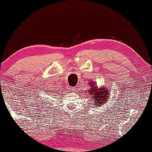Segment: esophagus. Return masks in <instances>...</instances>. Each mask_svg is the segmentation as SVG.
Here are the masks:
<instances>
[{"mask_svg": "<svg viewBox=\"0 0 152 152\" xmlns=\"http://www.w3.org/2000/svg\"><path fill=\"white\" fill-rule=\"evenodd\" d=\"M77 89V88L76 86H75V87H72V88H71V91H76Z\"/></svg>", "mask_w": 152, "mask_h": 152, "instance_id": "1", "label": "esophagus"}]
</instances>
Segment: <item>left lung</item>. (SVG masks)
Masks as SVG:
<instances>
[{
    "label": "left lung",
    "mask_w": 152,
    "mask_h": 152,
    "mask_svg": "<svg viewBox=\"0 0 152 152\" xmlns=\"http://www.w3.org/2000/svg\"><path fill=\"white\" fill-rule=\"evenodd\" d=\"M94 84H95L94 82L90 83L91 88H89V94L92 95V99L95 102V106L99 107L100 105H102L103 103L107 102L110 96V92L107 88L102 87L98 88Z\"/></svg>",
    "instance_id": "left-lung-1"
}]
</instances>
